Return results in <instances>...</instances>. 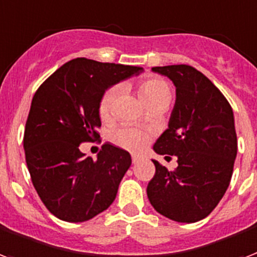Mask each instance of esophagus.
<instances>
[{
  "label": "esophagus",
  "instance_id": "esophagus-1",
  "mask_svg": "<svg viewBox=\"0 0 257 257\" xmlns=\"http://www.w3.org/2000/svg\"><path fill=\"white\" fill-rule=\"evenodd\" d=\"M131 159H133V163L134 164H138L139 162L142 161V158L138 157V155H133V158H131Z\"/></svg>",
  "mask_w": 257,
  "mask_h": 257
}]
</instances>
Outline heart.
Wrapping results in <instances>:
<instances>
[{"mask_svg": "<svg viewBox=\"0 0 257 257\" xmlns=\"http://www.w3.org/2000/svg\"><path fill=\"white\" fill-rule=\"evenodd\" d=\"M118 93L119 87L115 86V87L108 89L102 96L99 103V115L103 119L110 115L112 104H114V100H115ZM139 94L146 103H149L151 100L159 99V98L171 99L170 85L167 83V81H164L163 78L158 77L145 78L139 85ZM151 138H153L151 131L135 126H124L116 130L115 134H114V141H115L116 145L128 150V151H133V153L143 151L146 146L150 143Z\"/></svg>", "mask_w": 257, "mask_h": 257, "instance_id": "1", "label": "heart"}]
</instances>
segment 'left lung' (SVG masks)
<instances>
[{
	"instance_id": "obj_1",
	"label": "left lung",
	"mask_w": 257,
	"mask_h": 257,
	"mask_svg": "<svg viewBox=\"0 0 257 257\" xmlns=\"http://www.w3.org/2000/svg\"><path fill=\"white\" fill-rule=\"evenodd\" d=\"M176 87L168 128L154 151L175 155L170 171L158 161L147 196L158 212L179 223L207 217L228 188L237 153L233 111L208 78L188 65L153 67ZM168 158V157H166Z\"/></svg>"
}]
</instances>
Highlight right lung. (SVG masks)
<instances>
[{
	"instance_id": "right-lung-1",
	"label": "right lung",
	"mask_w": 257,
	"mask_h": 257,
	"mask_svg": "<svg viewBox=\"0 0 257 257\" xmlns=\"http://www.w3.org/2000/svg\"><path fill=\"white\" fill-rule=\"evenodd\" d=\"M142 71L138 66L75 58L51 74L33 96L24 135L26 164L38 196L61 220H90L115 200L131 155L104 143L93 161L79 145L99 139L104 91Z\"/></svg>"
}]
</instances>
